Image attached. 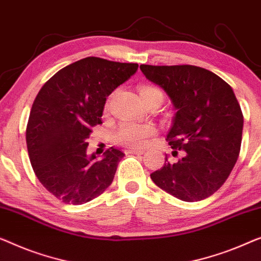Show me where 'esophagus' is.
Listing matches in <instances>:
<instances>
[{
    "mask_svg": "<svg viewBox=\"0 0 261 261\" xmlns=\"http://www.w3.org/2000/svg\"><path fill=\"white\" fill-rule=\"evenodd\" d=\"M124 153H126V154H138V155H142V154L145 153V150H142V149H126V150H124Z\"/></svg>",
    "mask_w": 261,
    "mask_h": 261,
    "instance_id": "obj_1",
    "label": "esophagus"
}]
</instances>
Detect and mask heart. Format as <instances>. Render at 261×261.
<instances>
[{"label": "heart", "mask_w": 261, "mask_h": 261, "mask_svg": "<svg viewBox=\"0 0 261 261\" xmlns=\"http://www.w3.org/2000/svg\"><path fill=\"white\" fill-rule=\"evenodd\" d=\"M141 96H160L164 97L162 92L153 86H142L140 88ZM155 133V128L152 124H141L137 122H122L114 133V141L129 148H141L145 146L146 140Z\"/></svg>", "instance_id": "1"}]
</instances>
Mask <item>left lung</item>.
I'll return each mask as SVG.
<instances>
[{"label": "left lung", "instance_id": "left-lung-1", "mask_svg": "<svg viewBox=\"0 0 261 261\" xmlns=\"http://www.w3.org/2000/svg\"><path fill=\"white\" fill-rule=\"evenodd\" d=\"M176 109L167 134L173 149L186 155L150 174L161 190L182 201H199L220 188L239 156L244 116L232 87L205 68L141 65Z\"/></svg>", "mask_w": 261, "mask_h": 261}]
</instances>
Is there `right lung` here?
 Masks as SVG:
<instances>
[{"label": "right lung", "instance_id": "obj_1", "mask_svg": "<svg viewBox=\"0 0 261 261\" xmlns=\"http://www.w3.org/2000/svg\"><path fill=\"white\" fill-rule=\"evenodd\" d=\"M138 63L89 58L62 68L40 89L25 140L34 173L68 205H82L111 186L124 154L111 147L101 160L87 155V139L101 122L107 96L138 70Z\"/></svg>", "mask_w": 261, "mask_h": 261}]
</instances>
